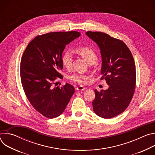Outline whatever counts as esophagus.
<instances>
[{"label":"esophagus","mask_w":155,"mask_h":155,"mask_svg":"<svg viewBox=\"0 0 155 155\" xmlns=\"http://www.w3.org/2000/svg\"><path fill=\"white\" fill-rule=\"evenodd\" d=\"M86 89V87H83L82 86H79L77 87V91H83V90H85Z\"/></svg>","instance_id":"34e87169"}]
</instances>
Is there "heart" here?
I'll return each instance as SVG.
<instances>
[{
    "mask_svg": "<svg viewBox=\"0 0 155 155\" xmlns=\"http://www.w3.org/2000/svg\"><path fill=\"white\" fill-rule=\"evenodd\" d=\"M76 51L90 64H94L97 59V55L96 53L90 47L82 46L77 48ZM61 61L62 65L65 68L70 69L72 66V54L71 51H65L61 57ZM69 78L80 84H84L86 83L88 77L84 74H73L69 76Z\"/></svg>",
    "mask_w": 155,
    "mask_h": 155,
    "instance_id": "heart-1",
    "label": "heart"
}]
</instances>
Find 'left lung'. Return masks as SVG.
<instances>
[{
	"mask_svg": "<svg viewBox=\"0 0 155 155\" xmlns=\"http://www.w3.org/2000/svg\"><path fill=\"white\" fill-rule=\"evenodd\" d=\"M86 34L100 48L101 79H105L109 86L107 90H94L93 111L103 118H112L123 113L133 97L136 81L134 60L123 41L101 32L87 31Z\"/></svg>",
	"mask_w": 155,
	"mask_h": 155,
	"instance_id": "1",
	"label": "left lung"
}]
</instances>
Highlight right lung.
I'll list each match as a JSON object with an SVG mask.
<instances>
[{"instance_id":"add662e5","label":"right lung","mask_w":155,"mask_h":155,"mask_svg":"<svg viewBox=\"0 0 155 155\" xmlns=\"http://www.w3.org/2000/svg\"><path fill=\"white\" fill-rule=\"evenodd\" d=\"M80 35L77 31L50 32L34 38L21 60V81L32 107L48 118L61 115L75 92L69 83L53 87L57 77L62 78V53L70 42Z\"/></svg>"}]
</instances>
